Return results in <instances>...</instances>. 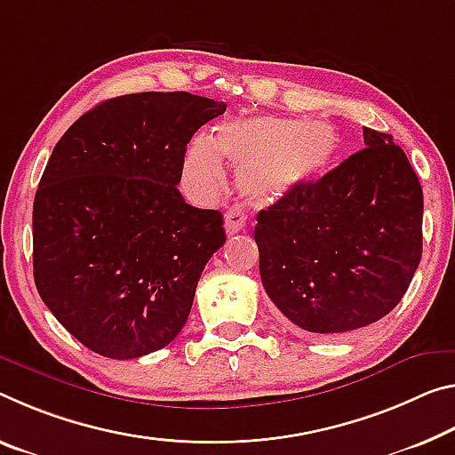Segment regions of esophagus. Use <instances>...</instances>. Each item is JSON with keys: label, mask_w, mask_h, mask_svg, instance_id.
I'll return each mask as SVG.
<instances>
[{"label": "esophagus", "mask_w": 455, "mask_h": 455, "mask_svg": "<svg viewBox=\"0 0 455 455\" xmlns=\"http://www.w3.org/2000/svg\"><path fill=\"white\" fill-rule=\"evenodd\" d=\"M244 225H247V216L243 214L241 208H230V211L225 214L227 235L239 233V230L244 228Z\"/></svg>", "instance_id": "34e87169"}]
</instances>
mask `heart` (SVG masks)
<instances>
[{"label": "heart", "mask_w": 455, "mask_h": 455, "mask_svg": "<svg viewBox=\"0 0 455 455\" xmlns=\"http://www.w3.org/2000/svg\"><path fill=\"white\" fill-rule=\"evenodd\" d=\"M340 148L338 129L323 119L253 115L198 137L186 156L184 178L198 198L225 186V160L239 168L236 186L255 206H267L318 178Z\"/></svg>", "instance_id": "1"}]
</instances>
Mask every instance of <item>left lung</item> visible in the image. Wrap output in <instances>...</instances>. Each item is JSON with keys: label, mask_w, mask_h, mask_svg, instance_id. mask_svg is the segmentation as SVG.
<instances>
[{"label": "left lung", "mask_w": 455, "mask_h": 455, "mask_svg": "<svg viewBox=\"0 0 455 455\" xmlns=\"http://www.w3.org/2000/svg\"><path fill=\"white\" fill-rule=\"evenodd\" d=\"M257 214L259 273L293 328L346 334L399 304L421 261L423 190L388 133Z\"/></svg>", "instance_id": "left-lung-1"}]
</instances>
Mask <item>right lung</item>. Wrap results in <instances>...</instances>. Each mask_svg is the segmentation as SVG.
I'll return each instance as SVG.
<instances>
[{
  "label": "right lung",
  "instance_id": "add662e5",
  "mask_svg": "<svg viewBox=\"0 0 455 455\" xmlns=\"http://www.w3.org/2000/svg\"><path fill=\"white\" fill-rule=\"evenodd\" d=\"M222 100L133 92L86 111L60 137L34 198V281L54 318L107 358L168 346L225 244L219 211L178 190L186 146Z\"/></svg>",
  "mask_w": 455,
  "mask_h": 455
}]
</instances>
